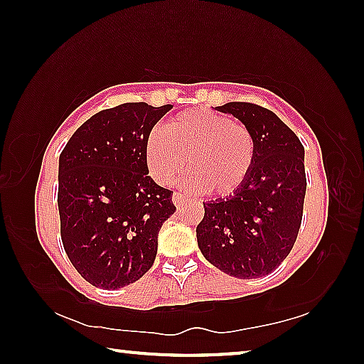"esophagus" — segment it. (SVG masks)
Returning a JSON list of instances; mask_svg holds the SVG:
<instances>
[{
  "label": "esophagus",
  "mask_w": 364,
  "mask_h": 364,
  "mask_svg": "<svg viewBox=\"0 0 364 364\" xmlns=\"http://www.w3.org/2000/svg\"><path fill=\"white\" fill-rule=\"evenodd\" d=\"M184 200H186V196H183V194H180V193H175V194H173V204H175V205H181Z\"/></svg>",
  "instance_id": "34e87169"
}]
</instances>
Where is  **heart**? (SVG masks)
Segmentation results:
<instances>
[{
  "mask_svg": "<svg viewBox=\"0 0 364 364\" xmlns=\"http://www.w3.org/2000/svg\"><path fill=\"white\" fill-rule=\"evenodd\" d=\"M146 160L160 184L173 183L188 160L189 188L228 197L250 175L255 138L249 127L232 117L200 109L173 117L164 133L154 132L146 143Z\"/></svg>",
  "mask_w": 364,
  "mask_h": 364,
  "instance_id": "b5f03b06",
  "label": "heart"
}]
</instances>
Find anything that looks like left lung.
<instances>
[{
    "mask_svg": "<svg viewBox=\"0 0 364 364\" xmlns=\"http://www.w3.org/2000/svg\"><path fill=\"white\" fill-rule=\"evenodd\" d=\"M231 114L255 138V162L234 196L204 204L196 228L199 249L213 267L239 279L269 274L291 250L304 215L305 149L271 110L252 102H228Z\"/></svg>",
    "mask_w": 364,
    "mask_h": 364,
    "instance_id": "left-lung-1",
    "label": "left lung"
}]
</instances>
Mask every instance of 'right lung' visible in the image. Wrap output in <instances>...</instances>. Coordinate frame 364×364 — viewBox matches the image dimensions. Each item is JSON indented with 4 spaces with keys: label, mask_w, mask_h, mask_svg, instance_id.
<instances>
[{
    "label": "right lung",
    "mask_w": 364,
    "mask_h": 364,
    "mask_svg": "<svg viewBox=\"0 0 364 364\" xmlns=\"http://www.w3.org/2000/svg\"><path fill=\"white\" fill-rule=\"evenodd\" d=\"M171 107L127 102L101 110L60 152V237L73 267L95 287L133 284L156 260L159 231L176 207L173 191L149 176L146 143Z\"/></svg>",
    "instance_id": "obj_1"
}]
</instances>
